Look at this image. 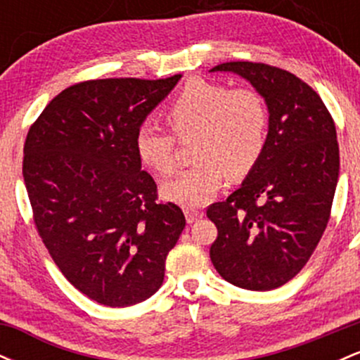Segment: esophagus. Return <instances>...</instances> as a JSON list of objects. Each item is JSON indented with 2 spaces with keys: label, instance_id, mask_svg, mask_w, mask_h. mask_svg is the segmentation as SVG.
<instances>
[{
  "label": "esophagus",
  "instance_id": "1",
  "mask_svg": "<svg viewBox=\"0 0 360 360\" xmlns=\"http://www.w3.org/2000/svg\"><path fill=\"white\" fill-rule=\"evenodd\" d=\"M184 214H186V220H188V223H194V221L200 220V218H203V212H201V210H196V208H186Z\"/></svg>",
  "mask_w": 360,
  "mask_h": 360
}]
</instances>
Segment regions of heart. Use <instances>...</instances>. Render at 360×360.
Instances as JSON below:
<instances>
[{
	"label": "heart",
	"mask_w": 360,
	"mask_h": 360,
	"mask_svg": "<svg viewBox=\"0 0 360 360\" xmlns=\"http://www.w3.org/2000/svg\"><path fill=\"white\" fill-rule=\"evenodd\" d=\"M177 139L191 137L198 162L162 186L167 200L198 208L208 203L230 176H243L262 155L269 130V108L254 88L230 89L221 82L194 77L164 110ZM139 159L160 176L176 169V140L162 125L140 123L135 131Z\"/></svg>",
	"instance_id": "obj_1"
}]
</instances>
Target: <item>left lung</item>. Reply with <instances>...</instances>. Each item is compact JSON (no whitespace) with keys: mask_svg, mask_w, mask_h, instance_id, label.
Here are the masks:
<instances>
[{"mask_svg":"<svg viewBox=\"0 0 360 360\" xmlns=\"http://www.w3.org/2000/svg\"><path fill=\"white\" fill-rule=\"evenodd\" d=\"M212 71L250 81L269 108V134L240 188L206 210L218 230L210 257L233 286L271 291L307 266L330 220L340 167L335 123L316 91L284 69L225 62Z\"/></svg>","mask_w":360,"mask_h":360,"instance_id":"8db88e82","label":"left lung"}]
</instances>
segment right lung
Masks as SVG:
<instances>
[{"instance_id":"1","label":"right lung","mask_w":360,"mask_h":360,"mask_svg":"<svg viewBox=\"0 0 360 360\" xmlns=\"http://www.w3.org/2000/svg\"><path fill=\"white\" fill-rule=\"evenodd\" d=\"M181 79L111 77L69 86L32 123L23 179L35 229L64 278L111 308L150 298L186 226L157 201L135 131Z\"/></svg>"}]
</instances>
